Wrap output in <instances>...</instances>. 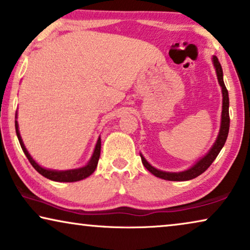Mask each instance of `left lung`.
I'll use <instances>...</instances> for the list:
<instances>
[{
	"instance_id": "left-lung-1",
	"label": "left lung",
	"mask_w": 250,
	"mask_h": 250,
	"mask_svg": "<svg viewBox=\"0 0 250 250\" xmlns=\"http://www.w3.org/2000/svg\"><path fill=\"white\" fill-rule=\"evenodd\" d=\"M213 63L215 67V70H216L217 80L218 83H220L222 87V94H223V105H222V121H221V128L220 133H218V136L215 141L214 146H211V149L208 151L206 156H204L199 162H197L194 165L191 167V168L184 170V172H179V173H169V172H163V170H159L152 167L150 164L145 159V157L141 156L142 164L145 165L146 169L149 170L150 173H152L153 175L157 177H160V179L167 180V181H188L192 180L194 177L199 176L200 174H203L205 170H206L208 167L211 165V163L214 162L215 158H216L218 153L223 148L225 145V141H227L228 134H229V128H230V116H229V93L227 87H225L224 81H223V70H222V66L218 61L217 57H213Z\"/></svg>"
}]
</instances>
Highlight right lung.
<instances>
[{
	"label": "right lung",
	"instance_id": "add662e5",
	"mask_svg": "<svg viewBox=\"0 0 250 250\" xmlns=\"http://www.w3.org/2000/svg\"><path fill=\"white\" fill-rule=\"evenodd\" d=\"M15 123H16L17 136H18L19 143H20V146H21L22 151L25 152L27 159L29 160V163L32 164V166L34 167V168H35L37 172L41 174V175L46 177V179L56 181V182H76V181L86 179V177L90 176L91 174L94 172L95 168H97L99 158H100V151H101V139L100 138H99V140H98L93 155H92L90 162L87 163L86 166L81 167V168H76V169H69V170L46 169V168H43V167H41L39 164H37L35 160L32 158V157H30L28 151H27V149L25 148V146H23L21 136H20V133L18 129V122L16 121Z\"/></svg>",
	"mask_w": 250,
	"mask_h": 250
}]
</instances>
